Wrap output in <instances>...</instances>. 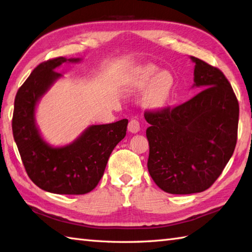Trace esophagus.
Masks as SVG:
<instances>
[{"mask_svg": "<svg viewBox=\"0 0 252 252\" xmlns=\"http://www.w3.org/2000/svg\"><path fill=\"white\" fill-rule=\"evenodd\" d=\"M127 130L131 133H137L140 131V122H138L136 119H132L129 122V126H127Z\"/></svg>", "mask_w": 252, "mask_h": 252, "instance_id": "1", "label": "esophagus"}]
</instances>
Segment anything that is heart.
<instances>
[{
	"instance_id": "heart-1",
	"label": "heart",
	"mask_w": 252,
	"mask_h": 252,
	"mask_svg": "<svg viewBox=\"0 0 252 252\" xmlns=\"http://www.w3.org/2000/svg\"><path fill=\"white\" fill-rule=\"evenodd\" d=\"M174 89V77L170 71H160L153 63L136 67L126 81V91L143 92L144 104L149 108L160 109L169 103Z\"/></svg>"
}]
</instances>
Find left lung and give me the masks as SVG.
Returning <instances> with one entry per match:
<instances>
[{
  "mask_svg": "<svg viewBox=\"0 0 252 252\" xmlns=\"http://www.w3.org/2000/svg\"><path fill=\"white\" fill-rule=\"evenodd\" d=\"M195 63L194 85L201 90L174 108L146 111L151 125L148 172L169 194L209 189L231 159L237 142L239 106L223 72L203 61Z\"/></svg>",
  "mask_w": 252,
  "mask_h": 252,
  "instance_id": "obj_1",
  "label": "left lung"
}]
</instances>
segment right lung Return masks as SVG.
I'll list each match as a JSON object with an SVG mask.
<instances>
[{"instance_id": "add662e5", "label": "right lung", "mask_w": 252, "mask_h": 252, "mask_svg": "<svg viewBox=\"0 0 252 252\" xmlns=\"http://www.w3.org/2000/svg\"><path fill=\"white\" fill-rule=\"evenodd\" d=\"M80 58L57 57L40 63L19 88L15 97L13 135L29 178L53 194L83 195L93 190L104 174L116 145L126 133L127 119L109 125L90 126L72 143L54 147L44 141L35 121L39 100L62 73L63 63Z\"/></svg>"}]
</instances>
